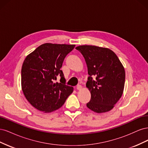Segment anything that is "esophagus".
Instances as JSON below:
<instances>
[{"label":"esophagus","instance_id":"34e87169","mask_svg":"<svg viewBox=\"0 0 148 148\" xmlns=\"http://www.w3.org/2000/svg\"><path fill=\"white\" fill-rule=\"evenodd\" d=\"M82 88V85L78 84V85H77V89H78V90H81Z\"/></svg>","mask_w":148,"mask_h":148}]
</instances>
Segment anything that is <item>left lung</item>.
<instances>
[{"label": "left lung", "mask_w": 148, "mask_h": 148, "mask_svg": "<svg viewBox=\"0 0 148 148\" xmlns=\"http://www.w3.org/2000/svg\"><path fill=\"white\" fill-rule=\"evenodd\" d=\"M76 49L83 56L89 75L86 86L91 97L86 106L98 114L110 111L123 92L125 71L122 64L108 48L83 45Z\"/></svg>", "instance_id": "1"}]
</instances>
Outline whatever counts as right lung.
<instances>
[{
	"label": "right lung",
	"mask_w": 148,
	"mask_h": 148,
	"mask_svg": "<svg viewBox=\"0 0 148 148\" xmlns=\"http://www.w3.org/2000/svg\"><path fill=\"white\" fill-rule=\"evenodd\" d=\"M75 44L45 43L28 54L21 68V88L26 99L44 113L52 112L64 105L73 88L65 84L60 70L66 56ZM57 75L60 83H54Z\"/></svg>",
	"instance_id": "1"
}]
</instances>
